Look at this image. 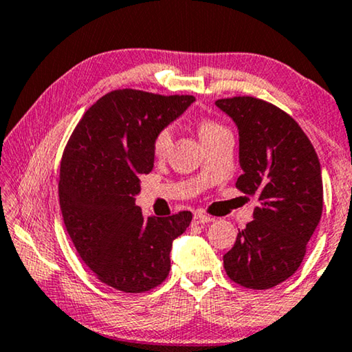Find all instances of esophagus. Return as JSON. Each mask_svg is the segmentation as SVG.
<instances>
[{"label": "esophagus", "instance_id": "obj_1", "mask_svg": "<svg viewBox=\"0 0 352 352\" xmlns=\"http://www.w3.org/2000/svg\"><path fill=\"white\" fill-rule=\"evenodd\" d=\"M192 221L196 224H206V223L212 221V219H210V217H207V214H204V213H194Z\"/></svg>", "mask_w": 352, "mask_h": 352}]
</instances>
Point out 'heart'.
<instances>
[{
  "mask_svg": "<svg viewBox=\"0 0 352 352\" xmlns=\"http://www.w3.org/2000/svg\"><path fill=\"white\" fill-rule=\"evenodd\" d=\"M228 128L221 123H218L217 120L212 118H201L197 122V133L199 138L204 144L208 142L217 138V135L226 133ZM172 145V128L170 126H161V128L156 131L153 139H151V150L156 156H164L167 151L170 150Z\"/></svg>",
  "mask_w": 352,
  "mask_h": 352,
  "instance_id": "heart-1",
  "label": "heart"
}]
</instances>
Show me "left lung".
Here are the masks:
<instances>
[{
  "instance_id": "obj_1",
  "label": "left lung",
  "mask_w": 352,
  "mask_h": 352,
  "mask_svg": "<svg viewBox=\"0 0 352 352\" xmlns=\"http://www.w3.org/2000/svg\"><path fill=\"white\" fill-rule=\"evenodd\" d=\"M240 135L237 190L254 196L253 221L224 254L230 281L270 289L300 267L322 214L321 164L300 126L285 110L253 96L218 99Z\"/></svg>"
}]
</instances>
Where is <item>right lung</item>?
<instances>
[{
  "label": "right lung",
  "mask_w": 352,
  "mask_h": 352,
  "mask_svg": "<svg viewBox=\"0 0 352 352\" xmlns=\"http://www.w3.org/2000/svg\"><path fill=\"white\" fill-rule=\"evenodd\" d=\"M194 96L123 88L87 110L65 146L58 196L67 234L98 280L113 289H155L170 270L172 242L190 226L188 210L144 218L139 177L153 169L151 139Z\"/></svg>",
  "instance_id": "right-lung-1"
}]
</instances>
